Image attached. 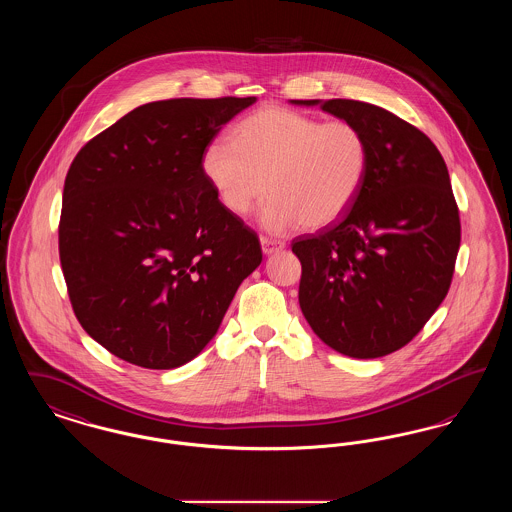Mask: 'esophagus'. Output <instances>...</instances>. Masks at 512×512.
<instances>
[{
	"mask_svg": "<svg viewBox=\"0 0 512 512\" xmlns=\"http://www.w3.org/2000/svg\"><path fill=\"white\" fill-rule=\"evenodd\" d=\"M261 247H263V253H265V255H272V253H276V251L284 249L286 244H284V242H280V240H272V238L263 236V238H261Z\"/></svg>",
	"mask_w": 512,
	"mask_h": 512,
	"instance_id": "esophagus-1",
	"label": "esophagus"
}]
</instances>
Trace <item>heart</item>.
I'll return each instance as SVG.
<instances>
[{"label":"heart","mask_w":512,"mask_h":512,"mask_svg":"<svg viewBox=\"0 0 512 512\" xmlns=\"http://www.w3.org/2000/svg\"><path fill=\"white\" fill-rule=\"evenodd\" d=\"M370 163L363 130L284 107H263L236 124L232 140H213L201 172L220 205L247 217L265 195L270 232L297 224L322 228L340 219L361 194Z\"/></svg>","instance_id":"b5f03b06"}]
</instances>
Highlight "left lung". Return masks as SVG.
Wrapping results in <instances>:
<instances>
[{
  "instance_id": "1",
  "label": "left lung",
  "mask_w": 512,
  "mask_h": 512,
  "mask_svg": "<svg viewBox=\"0 0 512 512\" xmlns=\"http://www.w3.org/2000/svg\"><path fill=\"white\" fill-rule=\"evenodd\" d=\"M357 124L368 142L365 184L341 219L293 240L299 307L341 355L376 359L413 340L449 292L461 245L459 209L432 140L355 99H293Z\"/></svg>"
}]
</instances>
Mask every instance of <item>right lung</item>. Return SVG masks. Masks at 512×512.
<instances>
[{
	"label": "right lung",
	"instance_id": "right-lung-1",
	"mask_svg": "<svg viewBox=\"0 0 512 512\" xmlns=\"http://www.w3.org/2000/svg\"><path fill=\"white\" fill-rule=\"evenodd\" d=\"M255 101L146 103L74 157L61 268L78 322L122 361L155 370L192 361L261 265L257 234L201 172L205 146Z\"/></svg>",
	"mask_w": 512,
	"mask_h": 512
}]
</instances>
